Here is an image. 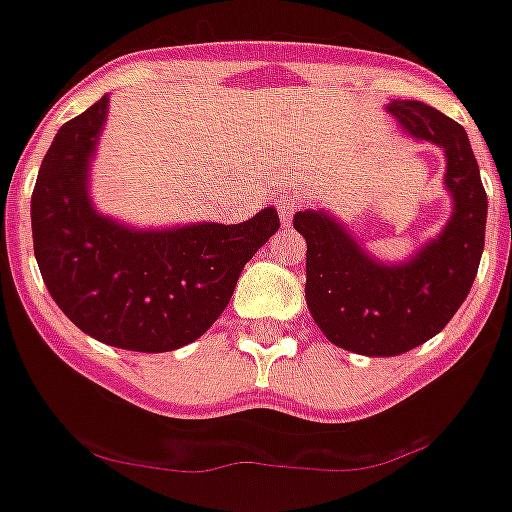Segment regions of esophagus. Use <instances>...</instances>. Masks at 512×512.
I'll return each mask as SVG.
<instances>
[{
	"mask_svg": "<svg viewBox=\"0 0 512 512\" xmlns=\"http://www.w3.org/2000/svg\"><path fill=\"white\" fill-rule=\"evenodd\" d=\"M302 202L295 200V197H280L277 200V212H280V220L285 222V225H290L292 217H295V212L300 210Z\"/></svg>",
	"mask_w": 512,
	"mask_h": 512,
	"instance_id": "34e87169",
	"label": "esophagus"
}]
</instances>
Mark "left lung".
Listing matches in <instances>:
<instances>
[{
	"mask_svg": "<svg viewBox=\"0 0 512 512\" xmlns=\"http://www.w3.org/2000/svg\"><path fill=\"white\" fill-rule=\"evenodd\" d=\"M403 130L445 150V185L455 210L438 240L408 265H377L322 212H297L307 240L305 300L327 340L367 357H393L438 335L458 312L478 275L488 195L468 135L455 119L415 99L390 104Z\"/></svg>",
	"mask_w": 512,
	"mask_h": 512,
	"instance_id": "8db88e82",
	"label": "left lung"
}]
</instances>
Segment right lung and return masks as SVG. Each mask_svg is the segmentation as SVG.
I'll list each match as a JSON object with an SVG mask.
<instances>
[{
	"label": "right lung",
	"instance_id": "obj_1",
	"mask_svg": "<svg viewBox=\"0 0 512 512\" xmlns=\"http://www.w3.org/2000/svg\"><path fill=\"white\" fill-rule=\"evenodd\" d=\"M107 102L64 122L44 155L32 192L34 257L79 330L122 350L170 352L210 330L280 217L267 207L240 225L137 232L97 215L87 167Z\"/></svg>",
	"mask_w": 512,
	"mask_h": 512
}]
</instances>
